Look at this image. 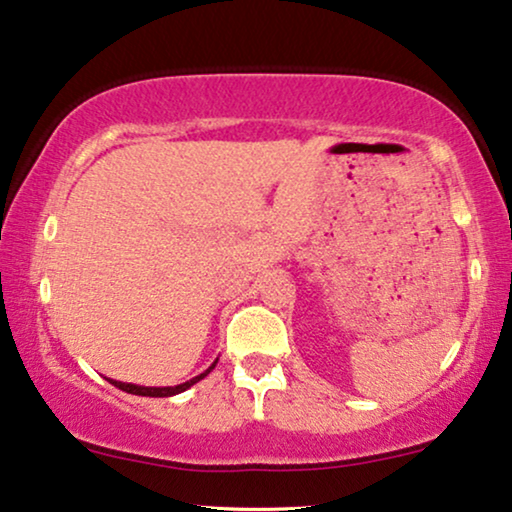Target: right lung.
Masks as SVG:
<instances>
[{
	"label": "right lung",
	"instance_id": "1",
	"mask_svg": "<svg viewBox=\"0 0 512 512\" xmlns=\"http://www.w3.org/2000/svg\"><path fill=\"white\" fill-rule=\"evenodd\" d=\"M213 366H215V364H213ZM213 366H211V369H213ZM211 369H208V371H211ZM208 371H206V373H208ZM206 373H201V376L192 378V380H187V383H183V385H176V387H141V385L118 383V380H109V383L118 387V390H122V392L139 394V397H174V394H181V392H185V390H187V387H192L194 383H199V380L204 378Z\"/></svg>",
	"mask_w": 512,
	"mask_h": 512
}]
</instances>
